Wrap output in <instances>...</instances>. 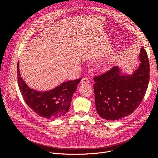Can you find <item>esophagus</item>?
<instances>
[{"instance_id": "34e87169", "label": "esophagus", "mask_w": 158, "mask_h": 158, "mask_svg": "<svg viewBox=\"0 0 158 158\" xmlns=\"http://www.w3.org/2000/svg\"><path fill=\"white\" fill-rule=\"evenodd\" d=\"M81 82L82 84H89L90 83V81H89V78H87V77H83V78L81 79Z\"/></svg>"}]
</instances>
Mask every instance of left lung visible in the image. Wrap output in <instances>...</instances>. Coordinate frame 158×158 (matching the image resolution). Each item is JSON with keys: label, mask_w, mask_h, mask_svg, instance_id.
<instances>
[{"label": "left lung", "mask_w": 158, "mask_h": 158, "mask_svg": "<svg viewBox=\"0 0 158 158\" xmlns=\"http://www.w3.org/2000/svg\"><path fill=\"white\" fill-rule=\"evenodd\" d=\"M141 63L131 74L122 73L121 67H114L94 78L95 104L103 119L116 121L127 116L142 102L149 80V63L143 47L139 56Z\"/></svg>", "instance_id": "1"}]
</instances>
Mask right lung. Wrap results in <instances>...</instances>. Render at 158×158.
Masks as SVG:
<instances>
[{
	"label": "right lung",
	"instance_id": "obj_1",
	"mask_svg": "<svg viewBox=\"0 0 158 158\" xmlns=\"http://www.w3.org/2000/svg\"><path fill=\"white\" fill-rule=\"evenodd\" d=\"M17 81L20 91L27 106L39 116L55 119L69 110L72 97L81 79L64 82L49 91H39L30 88L22 79L17 63Z\"/></svg>",
	"mask_w": 158,
	"mask_h": 158
}]
</instances>
